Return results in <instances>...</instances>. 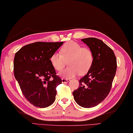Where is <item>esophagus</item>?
Segmentation results:
<instances>
[{
    "label": "esophagus",
    "instance_id": "34e87169",
    "mask_svg": "<svg viewBox=\"0 0 133 133\" xmlns=\"http://www.w3.org/2000/svg\"><path fill=\"white\" fill-rule=\"evenodd\" d=\"M69 81V79H67V78H62V82L63 83H66V82H68Z\"/></svg>",
    "mask_w": 133,
    "mask_h": 133
}]
</instances>
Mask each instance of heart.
<instances>
[{"mask_svg":"<svg viewBox=\"0 0 133 133\" xmlns=\"http://www.w3.org/2000/svg\"><path fill=\"white\" fill-rule=\"evenodd\" d=\"M67 61L69 67L61 72V76L69 78L75 77L78 73L84 75L92 66L94 54L89 48L82 47L79 43L69 41L63 45L61 54L54 53L50 58L52 66L58 71L64 68Z\"/></svg>","mask_w":133,"mask_h":133,"instance_id":"1","label":"heart"}]
</instances>
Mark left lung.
Instances as JSON below:
<instances>
[{
  "label": "left lung",
  "instance_id": "1",
  "mask_svg": "<svg viewBox=\"0 0 133 133\" xmlns=\"http://www.w3.org/2000/svg\"><path fill=\"white\" fill-rule=\"evenodd\" d=\"M94 54V62L87 75L79 79V88L73 91L75 101L84 108L101 103L108 95L117 70V59L112 50L97 38L82 39Z\"/></svg>",
  "mask_w": 133,
  "mask_h": 133
}]
</instances>
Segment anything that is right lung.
Here are the masks:
<instances>
[{"mask_svg":"<svg viewBox=\"0 0 133 133\" xmlns=\"http://www.w3.org/2000/svg\"><path fill=\"white\" fill-rule=\"evenodd\" d=\"M63 43L36 42L15 54V77L25 98L36 107H47L55 101L56 88L62 79L56 75L50 58Z\"/></svg>","mask_w":133,"mask_h":133,"instance_id":"obj_1","label":"right lung"}]
</instances>
